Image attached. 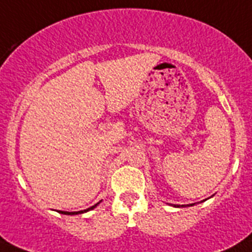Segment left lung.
Returning <instances> with one entry per match:
<instances>
[{"instance_id":"8db88e82","label":"left lung","mask_w":252,"mask_h":252,"mask_svg":"<svg viewBox=\"0 0 252 252\" xmlns=\"http://www.w3.org/2000/svg\"><path fill=\"white\" fill-rule=\"evenodd\" d=\"M175 207H180V206H175Z\"/></svg>"}]
</instances>
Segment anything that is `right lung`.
<instances>
[{
	"label": "right lung",
	"mask_w": 252,
	"mask_h": 252,
	"mask_svg": "<svg viewBox=\"0 0 252 252\" xmlns=\"http://www.w3.org/2000/svg\"><path fill=\"white\" fill-rule=\"evenodd\" d=\"M97 204H94V206H92L91 208H88V210H84V211H77V212H66V211H61V214H64V215H77V214H83V212H87V211H91V210H93L94 207H97Z\"/></svg>",
	"instance_id": "1"
}]
</instances>
